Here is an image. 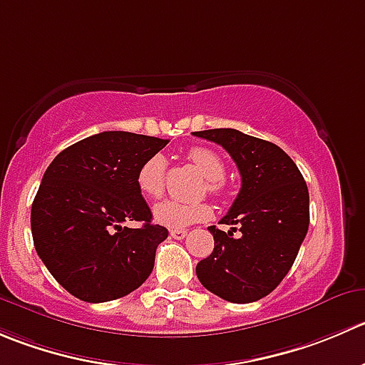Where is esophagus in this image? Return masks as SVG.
<instances>
[{
  "mask_svg": "<svg viewBox=\"0 0 365 365\" xmlns=\"http://www.w3.org/2000/svg\"><path fill=\"white\" fill-rule=\"evenodd\" d=\"M169 235L173 237V239H183V237L187 235V230H183V228H173V230H169Z\"/></svg>",
  "mask_w": 365,
  "mask_h": 365,
  "instance_id": "obj_1",
  "label": "esophagus"
}]
</instances>
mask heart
<instances>
[{
    "instance_id": "obj_1",
    "label": "heart",
    "mask_w": 365,
    "mask_h": 365,
    "mask_svg": "<svg viewBox=\"0 0 365 365\" xmlns=\"http://www.w3.org/2000/svg\"><path fill=\"white\" fill-rule=\"evenodd\" d=\"M190 164L208 180L207 189L214 196L222 194V178L226 165L222 158L208 148L196 146L187 153ZM165 182V158L162 155H153L148 158L137 171V187L148 197H158L164 190ZM212 210L207 203H187L178 200H164L153 207V217L158 225L168 228H183L192 222L205 221L210 217Z\"/></svg>"
}]
</instances>
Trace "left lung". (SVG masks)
<instances>
[{
	"label": "left lung",
	"mask_w": 365,
	"mask_h": 365,
	"mask_svg": "<svg viewBox=\"0 0 365 365\" xmlns=\"http://www.w3.org/2000/svg\"><path fill=\"white\" fill-rule=\"evenodd\" d=\"M225 148L240 173L239 194L221 219L228 233L210 226L214 251L196 265L207 291L232 303H251L272 292L298 257L309 232V189L298 165L277 144L233 128L194 132ZM241 233L232 237L236 231Z\"/></svg>",
	"instance_id": "left-lung-1"
}]
</instances>
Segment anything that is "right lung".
Instances as JSON below:
<instances>
[{"instance_id":"add662e5","label":"right lung","mask_w":365,"mask_h":365,"mask_svg":"<svg viewBox=\"0 0 365 365\" xmlns=\"http://www.w3.org/2000/svg\"><path fill=\"white\" fill-rule=\"evenodd\" d=\"M168 139L101 132L55 157L31 203V235L53 278L81 302L103 303L139 289L168 230L151 222L137 171ZM128 220L141 222L128 229Z\"/></svg>"}]
</instances>
